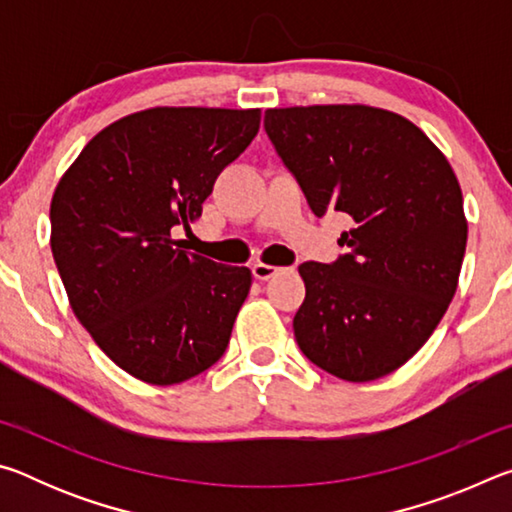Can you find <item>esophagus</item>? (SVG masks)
<instances>
[{"instance_id":"obj_1","label":"esophagus","mask_w":512,"mask_h":512,"mask_svg":"<svg viewBox=\"0 0 512 512\" xmlns=\"http://www.w3.org/2000/svg\"><path fill=\"white\" fill-rule=\"evenodd\" d=\"M280 271H284V268H280V266H273V264H266V262H257V264H253V275H255V280H259V282L271 280V277H273V275H277Z\"/></svg>"}]
</instances>
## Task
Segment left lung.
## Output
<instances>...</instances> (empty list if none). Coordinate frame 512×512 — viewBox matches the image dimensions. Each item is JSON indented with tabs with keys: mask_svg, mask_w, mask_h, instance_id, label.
<instances>
[{
	"mask_svg": "<svg viewBox=\"0 0 512 512\" xmlns=\"http://www.w3.org/2000/svg\"><path fill=\"white\" fill-rule=\"evenodd\" d=\"M264 128L311 212L352 219L348 253L298 266L300 350L345 381L384 377L429 341L458 287L467 219L452 164L413 121L363 103L271 108Z\"/></svg>",
	"mask_w": 512,
	"mask_h": 512,
	"instance_id": "8db88e82",
	"label": "left lung"
}]
</instances>
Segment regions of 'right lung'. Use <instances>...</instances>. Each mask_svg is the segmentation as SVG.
Here are the masks:
<instances>
[{"label": "right lung", "instance_id": "1", "mask_svg": "<svg viewBox=\"0 0 512 512\" xmlns=\"http://www.w3.org/2000/svg\"><path fill=\"white\" fill-rule=\"evenodd\" d=\"M262 110L149 108L85 144L51 198V253L94 343L146 384L214 366L253 284L246 266L185 253L178 228L203 212Z\"/></svg>", "mask_w": 512, "mask_h": 512}]
</instances>
